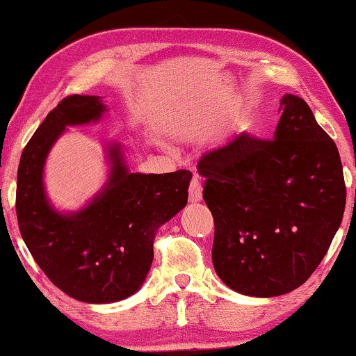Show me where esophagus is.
Listing matches in <instances>:
<instances>
[{
    "instance_id": "obj_1",
    "label": "esophagus",
    "mask_w": 356,
    "mask_h": 356,
    "mask_svg": "<svg viewBox=\"0 0 356 356\" xmlns=\"http://www.w3.org/2000/svg\"><path fill=\"white\" fill-rule=\"evenodd\" d=\"M202 199V181L201 178L194 177L189 183V201L197 202Z\"/></svg>"
}]
</instances>
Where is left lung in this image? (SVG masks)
I'll return each instance as SVG.
<instances>
[{
    "instance_id": "obj_1",
    "label": "left lung",
    "mask_w": 356,
    "mask_h": 356,
    "mask_svg": "<svg viewBox=\"0 0 356 356\" xmlns=\"http://www.w3.org/2000/svg\"><path fill=\"white\" fill-rule=\"evenodd\" d=\"M274 139L243 133L199 160L212 212L217 275L250 296L298 289L318 269L345 209L337 145L296 95L280 102Z\"/></svg>"
}]
</instances>
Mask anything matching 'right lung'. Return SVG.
<instances>
[{
  "label": "right lung",
  "mask_w": 356,
  "mask_h": 356,
  "mask_svg": "<svg viewBox=\"0 0 356 356\" xmlns=\"http://www.w3.org/2000/svg\"><path fill=\"white\" fill-rule=\"evenodd\" d=\"M99 97L67 95L38 126L17 168L16 213L22 240L51 284L86 303H113L139 290L154 259V236L188 202L189 170L129 173L110 150V183L74 216L48 206L42 172L48 150L67 124L100 118Z\"/></svg>",
  "instance_id": "obj_1"
}]
</instances>
